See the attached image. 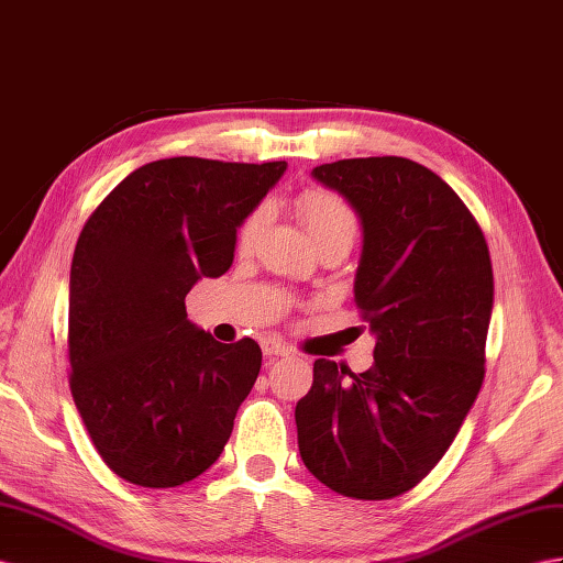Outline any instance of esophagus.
I'll use <instances>...</instances> for the list:
<instances>
[{
	"label": "esophagus",
	"mask_w": 563,
	"mask_h": 563,
	"mask_svg": "<svg viewBox=\"0 0 563 563\" xmlns=\"http://www.w3.org/2000/svg\"><path fill=\"white\" fill-rule=\"evenodd\" d=\"M262 350H264V354H266L268 358H276V356H287V354H290V350H287V344H285V342H280V340H273V338H268V340H264V342H262Z\"/></svg>",
	"instance_id": "esophagus-1"
}]
</instances>
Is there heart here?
I'll return each mask as SVG.
<instances>
[{
    "instance_id": "1",
    "label": "heart",
    "mask_w": 563,
    "mask_h": 563,
    "mask_svg": "<svg viewBox=\"0 0 563 563\" xmlns=\"http://www.w3.org/2000/svg\"><path fill=\"white\" fill-rule=\"evenodd\" d=\"M297 211L316 244L323 240H347L352 244L356 235V216L342 197L325 190H311L299 197ZM264 223L266 207H256L244 216V221L238 228V247L250 250L258 233H262Z\"/></svg>"
}]
</instances>
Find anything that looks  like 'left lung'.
Segmentation results:
<instances>
[{"instance_id":"1","label":"left lung","mask_w":563,"mask_h":563,"mask_svg":"<svg viewBox=\"0 0 563 563\" xmlns=\"http://www.w3.org/2000/svg\"><path fill=\"white\" fill-rule=\"evenodd\" d=\"M311 176L362 221L354 299L376 364L316 358L295 409L299 454L344 497L390 499L444 456L481 393L493 264L464 201L411 158H342Z\"/></svg>"}]
</instances>
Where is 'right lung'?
<instances>
[{
  "mask_svg": "<svg viewBox=\"0 0 563 563\" xmlns=\"http://www.w3.org/2000/svg\"><path fill=\"white\" fill-rule=\"evenodd\" d=\"M285 168L162 158L85 223L68 283L70 395L123 481L176 487L221 456L262 350L213 340L187 319L185 295L230 268L240 223Z\"/></svg>",
  "mask_w": 563,
  "mask_h": 563,
  "instance_id": "1",
  "label": "right lung"
}]
</instances>
